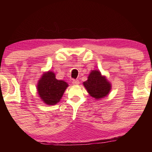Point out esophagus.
I'll use <instances>...</instances> for the list:
<instances>
[{"label": "esophagus", "instance_id": "1", "mask_svg": "<svg viewBox=\"0 0 152 152\" xmlns=\"http://www.w3.org/2000/svg\"><path fill=\"white\" fill-rule=\"evenodd\" d=\"M72 84L75 85V86H77V85L80 84V82H79V80H72Z\"/></svg>", "mask_w": 152, "mask_h": 152}]
</instances>
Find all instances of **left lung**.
Masks as SVG:
<instances>
[{
  "label": "left lung",
  "mask_w": 152,
  "mask_h": 152,
  "mask_svg": "<svg viewBox=\"0 0 152 152\" xmlns=\"http://www.w3.org/2000/svg\"><path fill=\"white\" fill-rule=\"evenodd\" d=\"M87 92L95 99L107 97L111 90V84L99 70H91L88 80L83 83Z\"/></svg>",
  "instance_id": "left-lung-1"
}]
</instances>
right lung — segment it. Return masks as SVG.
Listing matches in <instances>:
<instances>
[{
    "mask_svg": "<svg viewBox=\"0 0 152 152\" xmlns=\"http://www.w3.org/2000/svg\"><path fill=\"white\" fill-rule=\"evenodd\" d=\"M68 83L56 79L55 72L46 71L42 75L37 85V93L40 99L48 105H55L61 100Z\"/></svg>",
    "mask_w": 152,
    "mask_h": 152,
    "instance_id": "1",
    "label": "right lung"
}]
</instances>
